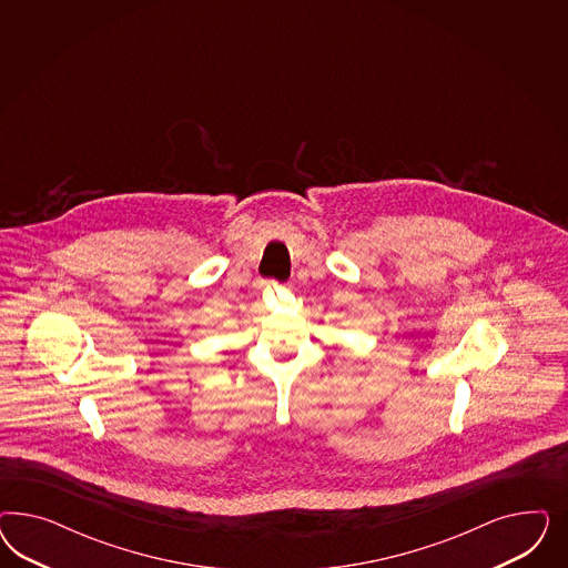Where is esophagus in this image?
Listing matches in <instances>:
<instances>
[{
    "label": "esophagus",
    "instance_id": "1",
    "mask_svg": "<svg viewBox=\"0 0 568 568\" xmlns=\"http://www.w3.org/2000/svg\"><path fill=\"white\" fill-rule=\"evenodd\" d=\"M266 287H276L275 281H271V283H266Z\"/></svg>",
    "mask_w": 568,
    "mask_h": 568
}]
</instances>
